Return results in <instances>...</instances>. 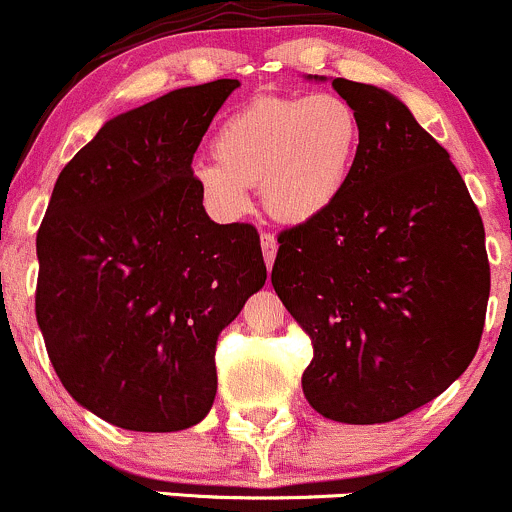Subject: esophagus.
<instances>
[{"instance_id": "1", "label": "esophagus", "mask_w": 512, "mask_h": 512, "mask_svg": "<svg viewBox=\"0 0 512 512\" xmlns=\"http://www.w3.org/2000/svg\"><path fill=\"white\" fill-rule=\"evenodd\" d=\"M261 251H263V258H266V266L271 268L273 258H276V251H278L276 239H273L271 234H261Z\"/></svg>"}]
</instances>
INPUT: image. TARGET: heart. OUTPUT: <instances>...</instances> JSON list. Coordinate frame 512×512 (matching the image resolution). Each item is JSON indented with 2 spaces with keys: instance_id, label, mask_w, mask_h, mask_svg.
Returning <instances> with one entry per match:
<instances>
[{
  "instance_id": "obj_1",
  "label": "heart",
  "mask_w": 512,
  "mask_h": 512,
  "mask_svg": "<svg viewBox=\"0 0 512 512\" xmlns=\"http://www.w3.org/2000/svg\"><path fill=\"white\" fill-rule=\"evenodd\" d=\"M358 111L343 96H266L231 111L214 134L211 161L191 166L194 184L221 219L251 209L258 184L281 224H311L346 194L361 156Z\"/></svg>"
}]
</instances>
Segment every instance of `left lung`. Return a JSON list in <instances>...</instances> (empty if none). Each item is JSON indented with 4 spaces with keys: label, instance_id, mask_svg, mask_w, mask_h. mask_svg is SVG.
I'll return each instance as SVG.
<instances>
[{
    "label": "left lung",
    "instance_id": "left-lung-1",
    "mask_svg": "<svg viewBox=\"0 0 512 512\" xmlns=\"http://www.w3.org/2000/svg\"><path fill=\"white\" fill-rule=\"evenodd\" d=\"M331 84L358 111L361 156L326 216L278 236L271 283L311 336L301 383L313 411L373 426L463 376L483 333L490 266L448 151L391 91Z\"/></svg>",
    "mask_w": 512,
    "mask_h": 512
}]
</instances>
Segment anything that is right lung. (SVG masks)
<instances>
[{
  "instance_id": "right-lung-1",
  "label": "right lung",
  "mask_w": 512,
  "mask_h": 512,
  "mask_svg": "<svg viewBox=\"0 0 512 512\" xmlns=\"http://www.w3.org/2000/svg\"><path fill=\"white\" fill-rule=\"evenodd\" d=\"M239 79L106 121L62 169L37 234V323L69 396L101 421L174 433L216 398V341L266 283L251 224H216L191 159Z\"/></svg>"
}]
</instances>
